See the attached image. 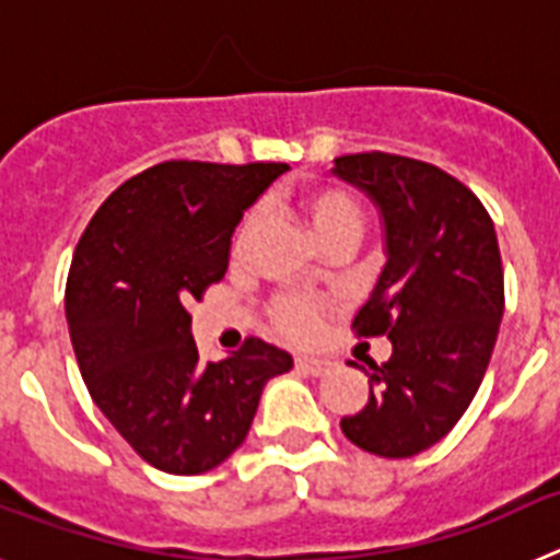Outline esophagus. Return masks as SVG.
Returning <instances> with one entry per match:
<instances>
[{
  "label": "esophagus",
  "instance_id": "1",
  "mask_svg": "<svg viewBox=\"0 0 560 560\" xmlns=\"http://www.w3.org/2000/svg\"><path fill=\"white\" fill-rule=\"evenodd\" d=\"M296 370H303L308 375H325L330 370V359H323V355H296Z\"/></svg>",
  "mask_w": 560,
  "mask_h": 560
}]
</instances>
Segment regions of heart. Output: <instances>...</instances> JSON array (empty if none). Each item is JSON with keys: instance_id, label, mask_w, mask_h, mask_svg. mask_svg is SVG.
<instances>
[{"instance_id": "1", "label": "heart", "mask_w": 560, "mask_h": 560, "mask_svg": "<svg viewBox=\"0 0 560 560\" xmlns=\"http://www.w3.org/2000/svg\"><path fill=\"white\" fill-rule=\"evenodd\" d=\"M300 210H303L305 221L314 230V235L319 237V244L330 241V237H359L361 226H364V207L359 205L353 192L345 190L339 185H314L308 190H303L300 196ZM257 221H260V212L249 210L241 219L235 232V246L246 244V237L255 232ZM330 308V303L325 296L316 294H285L280 296L271 308L277 328L283 334L296 336V339H305V336L314 334L319 328V319L325 316V311Z\"/></svg>"}]
</instances>
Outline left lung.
<instances>
[{
    "label": "left lung",
    "instance_id": "left-lung-1",
    "mask_svg": "<svg viewBox=\"0 0 560 560\" xmlns=\"http://www.w3.org/2000/svg\"><path fill=\"white\" fill-rule=\"evenodd\" d=\"M334 173L368 192L384 224L387 264L353 328L393 341L384 364H353L370 398L341 432L378 457H415L452 432L491 361L504 311L497 232L482 201L429 162L348 153Z\"/></svg>",
    "mask_w": 560,
    "mask_h": 560
}]
</instances>
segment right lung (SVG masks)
Returning a JSON list of instances; mask_svg holds the SVG:
<instances>
[{"label": "right lung", "mask_w": 560, "mask_h": 560, "mask_svg": "<svg viewBox=\"0 0 560 560\" xmlns=\"http://www.w3.org/2000/svg\"><path fill=\"white\" fill-rule=\"evenodd\" d=\"M285 171L162 162L122 182L78 241L67 280L78 368L108 423L160 471L192 477L224 463L266 381L294 368L264 339L205 364L187 314L224 277L244 210Z\"/></svg>", "instance_id": "obj_1"}]
</instances>
